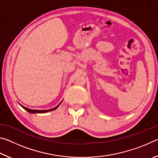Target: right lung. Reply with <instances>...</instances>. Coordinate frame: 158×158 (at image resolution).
Masks as SVG:
<instances>
[{
	"mask_svg": "<svg viewBox=\"0 0 158 158\" xmlns=\"http://www.w3.org/2000/svg\"><path fill=\"white\" fill-rule=\"evenodd\" d=\"M61 102L58 106H56V107L50 109H47V110H35V109H31L25 107V106H22L21 105H20V104H19V105H20L21 107H23V109H25V110H26L28 112H29V113H31V114H42V113H47V112H49V111H53V110H56V109L58 107V106H59V105H60Z\"/></svg>",
	"mask_w": 158,
	"mask_h": 158,
	"instance_id": "right-lung-1",
	"label": "right lung"
}]
</instances>
